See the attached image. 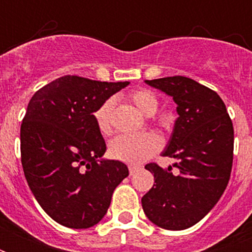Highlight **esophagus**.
I'll return each mask as SVG.
<instances>
[{"instance_id": "esophagus-1", "label": "esophagus", "mask_w": 252, "mask_h": 252, "mask_svg": "<svg viewBox=\"0 0 252 252\" xmlns=\"http://www.w3.org/2000/svg\"><path fill=\"white\" fill-rule=\"evenodd\" d=\"M138 168H140V167H137V166H129V167H128V170H129L130 175H133L134 172H137Z\"/></svg>"}]
</instances>
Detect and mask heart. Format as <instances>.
I'll list each match as a JSON object with an SVG mask.
<instances>
[{"mask_svg":"<svg viewBox=\"0 0 252 252\" xmlns=\"http://www.w3.org/2000/svg\"><path fill=\"white\" fill-rule=\"evenodd\" d=\"M128 98L138 111H141L144 115H153L158 108V99L153 91L148 89H138L129 93ZM115 100L114 98L106 99L96 107L94 111L95 124L98 126L99 132L104 136L112 132V124H111V115L114 110ZM161 146L159 138L154 133H142V134H123L115 137L110 142L108 152L110 156L118 161L129 165H140L146 159H149L156 152H158Z\"/></svg>","mask_w":252,"mask_h":252,"instance_id":"obj_1","label":"heart"}]
</instances>
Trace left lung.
Listing matches in <instances>:
<instances>
[{
  "mask_svg": "<svg viewBox=\"0 0 252 252\" xmlns=\"http://www.w3.org/2000/svg\"><path fill=\"white\" fill-rule=\"evenodd\" d=\"M176 103L178 119L163 157L175 158L172 167L149 163L154 186L142 196V209L157 226L184 230L193 226L222 196L233 165L234 129L226 106L216 91L175 76L145 81Z\"/></svg>",
  "mask_w": 252,
  "mask_h": 252,
  "instance_id": "left-lung-1",
  "label": "left lung"
}]
</instances>
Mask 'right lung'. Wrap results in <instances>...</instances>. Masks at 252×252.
Masks as SVG:
<instances>
[{
    "instance_id": "obj_1",
    "label": "right lung",
    "mask_w": 252,
    "mask_h": 252,
    "mask_svg": "<svg viewBox=\"0 0 252 252\" xmlns=\"http://www.w3.org/2000/svg\"><path fill=\"white\" fill-rule=\"evenodd\" d=\"M128 85L64 76L30 100L21 126L22 166L37 203L60 225H96L129 175L123 162L103 158L106 142L93 116Z\"/></svg>"
}]
</instances>
